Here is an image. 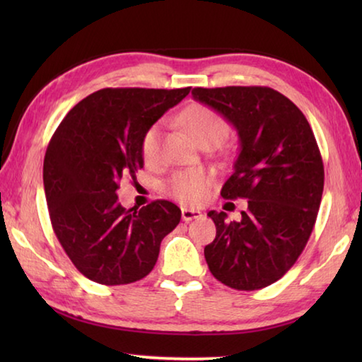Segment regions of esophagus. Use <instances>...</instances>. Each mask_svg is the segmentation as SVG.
I'll return each instance as SVG.
<instances>
[{
	"label": "esophagus",
	"instance_id": "esophagus-1",
	"mask_svg": "<svg viewBox=\"0 0 362 362\" xmlns=\"http://www.w3.org/2000/svg\"><path fill=\"white\" fill-rule=\"evenodd\" d=\"M203 214L199 211H194V209H187V207H183L182 209V218L185 220V222H192L194 218H199Z\"/></svg>",
	"mask_w": 362,
	"mask_h": 362
}]
</instances>
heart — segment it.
<instances>
[{
	"mask_svg": "<svg viewBox=\"0 0 362 362\" xmlns=\"http://www.w3.org/2000/svg\"><path fill=\"white\" fill-rule=\"evenodd\" d=\"M182 122L187 127V131L192 134V137L196 142L217 137L222 140L225 137L226 122L222 116L212 108L206 105H189L183 110L182 113ZM142 156L146 164L156 163L159 155V126H151L148 131L145 132L142 139ZM211 185V175L204 173V170L194 169V170H182L173 175V179L168 183V192L173 198L179 199L183 204H201L206 199L207 193H209Z\"/></svg>",
	"mask_w": 362,
	"mask_h": 362,
	"instance_id": "b5f03b06",
	"label": "heart"
}]
</instances>
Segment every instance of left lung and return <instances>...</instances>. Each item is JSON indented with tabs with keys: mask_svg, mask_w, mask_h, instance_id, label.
I'll use <instances>...</instances> for the list:
<instances>
[{
	"mask_svg": "<svg viewBox=\"0 0 362 362\" xmlns=\"http://www.w3.org/2000/svg\"><path fill=\"white\" fill-rule=\"evenodd\" d=\"M192 94L236 129L240 153L220 194L247 199L240 222L207 212L217 228L204 247L207 267L233 289H262L289 272L313 231L324 188L315 134L296 103L272 88H194Z\"/></svg>",
	"mask_w": 362,
	"mask_h": 362,
	"instance_id": "8db88e82",
	"label": "left lung"
}]
</instances>
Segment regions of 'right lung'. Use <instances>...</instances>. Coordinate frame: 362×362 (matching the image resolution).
Instances as JSON below:
<instances>
[{
    "label": "right lung",
    "instance_id": "1",
    "mask_svg": "<svg viewBox=\"0 0 362 362\" xmlns=\"http://www.w3.org/2000/svg\"><path fill=\"white\" fill-rule=\"evenodd\" d=\"M183 89H100L73 107L47 145L42 182L49 217L73 265L99 284L145 278L163 238L180 222L170 201L124 209L116 189L144 168L145 132L185 99Z\"/></svg>",
    "mask_w": 362,
    "mask_h": 362
}]
</instances>
